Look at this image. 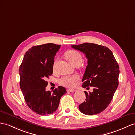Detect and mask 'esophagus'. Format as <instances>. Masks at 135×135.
<instances>
[{
	"mask_svg": "<svg viewBox=\"0 0 135 135\" xmlns=\"http://www.w3.org/2000/svg\"><path fill=\"white\" fill-rule=\"evenodd\" d=\"M67 91L71 92H75L76 90H75V89H68Z\"/></svg>",
	"mask_w": 135,
	"mask_h": 135,
	"instance_id": "34e87169",
	"label": "esophagus"
}]
</instances>
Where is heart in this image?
I'll return each mask as SVG.
<instances>
[{"instance_id":"obj_1","label":"heart","mask_w":135,"mask_h":135,"mask_svg":"<svg viewBox=\"0 0 135 135\" xmlns=\"http://www.w3.org/2000/svg\"><path fill=\"white\" fill-rule=\"evenodd\" d=\"M65 56L74 65L77 63H81L83 61V57L81 54L77 51L70 50L67 51L65 54ZM57 61V59L55 60L53 64L54 70L56 67V65ZM80 79L79 76L78 75H65L61 77L59 80V83L61 85L66 86L68 87H74L76 82H78Z\"/></svg>"}]
</instances>
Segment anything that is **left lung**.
<instances>
[{
    "instance_id": "1",
    "label": "left lung",
    "mask_w": 135,
    "mask_h": 135,
    "mask_svg": "<svg viewBox=\"0 0 135 135\" xmlns=\"http://www.w3.org/2000/svg\"><path fill=\"white\" fill-rule=\"evenodd\" d=\"M71 47L83 52L88 59L82 87H94L92 92L84 91L85 101L79 105V110L87 115L100 113L109 104L118 87V63L112 51L103 46L85 43Z\"/></svg>"
}]
</instances>
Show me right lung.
Returning a JSON list of instances; mask_svg holds the SVG:
<instances>
[{"label": "right lung", "mask_w": 135, "mask_h": 135, "mask_svg": "<svg viewBox=\"0 0 135 135\" xmlns=\"http://www.w3.org/2000/svg\"><path fill=\"white\" fill-rule=\"evenodd\" d=\"M61 45L47 43L27 51L19 68L20 87L29 108L40 115H48L57 110L66 89L59 86L53 92L46 91V81L53 73L55 56Z\"/></svg>", "instance_id": "right-lung-1"}]
</instances>
